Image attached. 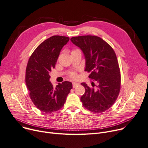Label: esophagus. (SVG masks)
I'll use <instances>...</instances> for the list:
<instances>
[{"label": "esophagus", "mask_w": 148, "mask_h": 148, "mask_svg": "<svg viewBox=\"0 0 148 148\" xmlns=\"http://www.w3.org/2000/svg\"><path fill=\"white\" fill-rule=\"evenodd\" d=\"M79 85V83H77V82H73V88H75L76 86Z\"/></svg>", "instance_id": "34e87169"}]
</instances>
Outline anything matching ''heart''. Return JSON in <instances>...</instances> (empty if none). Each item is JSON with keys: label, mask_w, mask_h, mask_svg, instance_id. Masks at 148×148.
Instances as JSON below:
<instances>
[{"label": "heart", "mask_w": 148, "mask_h": 148, "mask_svg": "<svg viewBox=\"0 0 148 148\" xmlns=\"http://www.w3.org/2000/svg\"><path fill=\"white\" fill-rule=\"evenodd\" d=\"M75 76H76V74H75L74 73H72L70 74V77H72V78L75 77Z\"/></svg>", "instance_id": "obj_1"}]
</instances>
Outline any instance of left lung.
<instances>
[{
	"label": "left lung",
	"instance_id": "8db88e82",
	"mask_svg": "<svg viewBox=\"0 0 148 148\" xmlns=\"http://www.w3.org/2000/svg\"><path fill=\"white\" fill-rule=\"evenodd\" d=\"M71 41L84 53L85 71L90 73L88 77L97 83L96 89L81 83L85 88L80 99L83 105L91 112H103L113 105L120 90V71L115 53L97 36L73 37Z\"/></svg>",
	"mask_w": 148,
	"mask_h": 148
}]
</instances>
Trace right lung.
<instances>
[{"mask_svg":"<svg viewBox=\"0 0 148 148\" xmlns=\"http://www.w3.org/2000/svg\"><path fill=\"white\" fill-rule=\"evenodd\" d=\"M70 40L65 36H53L35 49L29 58L25 72V83L29 95L39 110L51 113L60 110L73 88L71 82L58 83L55 88L49 81L61 49Z\"/></svg>","mask_w":148,"mask_h":148,"instance_id":"obj_1","label":"right lung"}]
</instances>
